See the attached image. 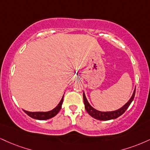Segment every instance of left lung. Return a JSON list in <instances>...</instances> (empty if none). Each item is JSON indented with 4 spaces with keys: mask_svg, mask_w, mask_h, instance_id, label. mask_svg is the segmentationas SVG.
Masks as SVG:
<instances>
[{
    "mask_svg": "<svg viewBox=\"0 0 150 150\" xmlns=\"http://www.w3.org/2000/svg\"><path fill=\"white\" fill-rule=\"evenodd\" d=\"M135 93H136V88H135L133 94L131 96V98L129 99V101L124 105L122 106V108H120V109L116 110H113V111L102 112V111H99V110H96L95 108H93L92 106L89 104V103L88 102L87 99H86L85 93H84V92H83V99H84V107H85L86 112L89 113L90 116L93 117V118L96 119V120H102V121L115 120V119H116L117 117L121 116L122 114H124V112L128 109V108L129 107V105L133 101V98H134Z\"/></svg>",
    "mask_w": 150,
    "mask_h": 150,
    "instance_id": "1",
    "label": "left lung"
}]
</instances>
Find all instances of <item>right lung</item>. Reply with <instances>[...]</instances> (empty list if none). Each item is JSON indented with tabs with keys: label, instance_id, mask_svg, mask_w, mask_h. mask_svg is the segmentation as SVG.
<instances>
[{
	"label": "right lung",
	"instance_id": "add662e5",
	"mask_svg": "<svg viewBox=\"0 0 150 150\" xmlns=\"http://www.w3.org/2000/svg\"><path fill=\"white\" fill-rule=\"evenodd\" d=\"M64 96H63L62 98H61V101L59 102V103L57 105V106L56 108H54L53 110L47 112H28L26 110H23L26 114H27L28 116L31 117V118L35 119V120H49V119H51L52 117L56 116L58 114L59 111H60L61 106H62L63 100H64Z\"/></svg>",
	"mask_w": 150,
	"mask_h": 150
}]
</instances>
